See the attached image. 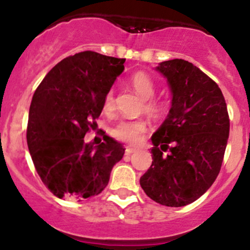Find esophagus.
<instances>
[{
    "label": "esophagus",
    "instance_id": "1",
    "mask_svg": "<svg viewBox=\"0 0 250 250\" xmlns=\"http://www.w3.org/2000/svg\"><path fill=\"white\" fill-rule=\"evenodd\" d=\"M137 151H139V148L138 147H132V146H128V147H125V152H127L128 155H130V153H133V152H137Z\"/></svg>",
    "mask_w": 250,
    "mask_h": 250
}]
</instances>
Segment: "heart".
I'll use <instances>...</instances> for the list:
<instances>
[{
    "instance_id": "b5f03b06",
    "label": "heart",
    "mask_w": 250,
    "mask_h": 250,
    "mask_svg": "<svg viewBox=\"0 0 250 250\" xmlns=\"http://www.w3.org/2000/svg\"><path fill=\"white\" fill-rule=\"evenodd\" d=\"M130 84L135 89V92L140 95L143 99L146 100L145 107L150 113L155 116H162L167 112L168 104L163 100H155L151 98L155 95L156 85L150 75L144 71H138L130 76ZM105 111L112 110L113 107V92L109 90L104 97L103 103ZM147 130V123L143 120H132V121H121L113 127L112 134L116 139L125 143L137 144L143 138L144 133Z\"/></svg>"
}]
</instances>
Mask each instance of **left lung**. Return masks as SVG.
I'll list each match as a JSON object with an SVG mask.
<instances>
[{"label": "left lung", "instance_id": "1", "mask_svg": "<svg viewBox=\"0 0 250 250\" xmlns=\"http://www.w3.org/2000/svg\"><path fill=\"white\" fill-rule=\"evenodd\" d=\"M156 70L167 80L172 106L151 137L152 165L140 186L155 202L184 207L198 200L220 172L230 133L228 106L219 85L192 62L167 60Z\"/></svg>", "mask_w": 250, "mask_h": 250}]
</instances>
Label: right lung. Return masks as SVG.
<instances>
[{
  "mask_svg": "<svg viewBox=\"0 0 250 250\" xmlns=\"http://www.w3.org/2000/svg\"><path fill=\"white\" fill-rule=\"evenodd\" d=\"M125 62L92 50L77 53L58 62L32 97L27 146L42 183L58 198L99 195L125 155L122 144L107 135L98 146L84 141Z\"/></svg>",
  "mask_w": 250,
  "mask_h": 250,
  "instance_id": "right-lung-1",
  "label": "right lung"
}]
</instances>
